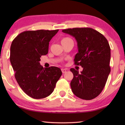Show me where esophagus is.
Returning <instances> with one entry per match:
<instances>
[{
  "instance_id": "esophagus-1",
  "label": "esophagus",
  "mask_w": 125,
  "mask_h": 125,
  "mask_svg": "<svg viewBox=\"0 0 125 125\" xmlns=\"http://www.w3.org/2000/svg\"><path fill=\"white\" fill-rule=\"evenodd\" d=\"M61 71H62V73H66V69H61Z\"/></svg>"
}]
</instances>
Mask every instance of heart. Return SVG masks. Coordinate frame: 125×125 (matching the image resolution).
I'll return each mask as SVG.
<instances>
[{
  "label": "heart",
  "instance_id": "1",
  "mask_svg": "<svg viewBox=\"0 0 125 125\" xmlns=\"http://www.w3.org/2000/svg\"><path fill=\"white\" fill-rule=\"evenodd\" d=\"M72 40V39L71 38H69V37H64V38L62 39V40H61V44H64L65 43V42H69V41H71Z\"/></svg>",
  "mask_w": 125,
  "mask_h": 125
}]
</instances>
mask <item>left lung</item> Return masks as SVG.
<instances>
[{
    "instance_id": "obj_1",
    "label": "left lung",
    "mask_w": 125,
    "mask_h": 125,
    "mask_svg": "<svg viewBox=\"0 0 125 125\" xmlns=\"http://www.w3.org/2000/svg\"><path fill=\"white\" fill-rule=\"evenodd\" d=\"M75 37L78 52L74 64L83 68L81 73L74 68L72 90L78 98L90 100L95 98L105 86L110 72V47L105 37L91 28H73L62 30Z\"/></svg>"
}]
</instances>
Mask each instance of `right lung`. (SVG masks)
<instances>
[{
	"label": "right lung",
	"mask_w": 125,
	"mask_h": 125,
	"mask_svg": "<svg viewBox=\"0 0 125 125\" xmlns=\"http://www.w3.org/2000/svg\"><path fill=\"white\" fill-rule=\"evenodd\" d=\"M59 30L25 31L12 42L10 61L21 89L35 99L45 98L53 92L62 74L59 68H44L39 61L48 52L49 44Z\"/></svg>",
	"instance_id": "1"
}]
</instances>
